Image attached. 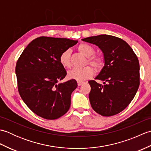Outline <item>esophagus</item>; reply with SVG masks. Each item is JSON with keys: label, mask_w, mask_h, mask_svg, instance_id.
I'll use <instances>...</instances> for the list:
<instances>
[{"label": "esophagus", "mask_w": 151, "mask_h": 151, "mask_svg": "<svg viewBox=\"0 0 151 151\" xmlns=\"http://www.w3.org/2000/svg\"><path fill=\"white\" fill-rule=\"evenodd\" d=\"M83 84H84V82H82V81H78V86H80L82 85Z\"/></svg>", "instance_id": "esophagus-1"}]
</instances>
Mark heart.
Listing matches in <instances>:
<instances>
[{"instance_id": "heart-1", "label": "heart", "mask_w": 151, "mask_h": 151, "mask_svg": "<svg viewBox=\"0 0 151 151\" xmlns=\"http://www.w3.org/2000/svg\"><path fill=\"white\" fill-rule=\"evenodd\" d=\"M78 50L85 57L88 58V62L91 65L96 69H100L103 64V61L101 57L93 56L95 50L91 45L87 43H81L78 46ZM60 62L65 68H69L71 66L69 50H66L60 54ZM93 70L91 67H86L82 69L75 68L69 70L67 76L70 79L76 80V81H84L90 78L93 75Z\"/></svg>"}]
</instances>
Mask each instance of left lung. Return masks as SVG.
<instances>
[{
	"label": "left lung",
	"instance_id": "1",
	"mask_svg": "<svg viewBox=\"0 0 151 151\" xmlns=\"http://www.w3.org/2000/svg\"><path fill=\"white\" fill-rule=\"evenodd\" d=\"M95 45L102 51L104 65L95 79L89 81V99L92 108L103 116L116 115L126 108L139 86V63L132 49L126 41L103 34L82 39Z\"/></svg>",
	"mask_w": 151,
	"mask_h": 151
}]
</instances>
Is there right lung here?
I'll use <instances>...</instances> for the list:
<instances>
[{
    "mask_svg": "<svg viewBox=\"0 0 151 151\" xmlns=\"http://www.w3.org/2000/svg\"><path fill=\"white\" fill-rule=\"evenodd\" d=\"M77 43L42 36L32 41L22 52L15 67L19 93L34 114L52 120L69 110L70 95L78 85L74 79L60 82L67 73L60 56Z\"/></svg>",
    "mask_w": 151,
    "mask_h": 151,
    "instance_id": "1",
    "label": "right lung"
}]
</instances>
